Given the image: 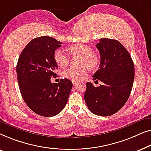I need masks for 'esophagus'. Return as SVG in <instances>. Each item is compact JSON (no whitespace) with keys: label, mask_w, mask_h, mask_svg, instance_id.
<instances>
[{"label":"esophagus","mask_w":151,"mask_h":151,"mask_svg":"<svg viewBox=\"0 0 151 151\" xmlns=\"http://www.w3.org/2000/svg\"><path fill=\"white\" fill-rule=\"evenodd\" d=\"M72 82H73V85H76V84L78 83V82L76 81H72Z\"/></svg>","instance_id":"esophagus-1"}]
</instances>
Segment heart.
Masks as SVG:
<instances>
[{"instance_id": "heart-1", "label": "heart", "mask_w": 151, "mask_h": 151, "mask_svg": "<svg viewBox=\"0 0 151 151\" xmlns=\"http://www.w3.org/2000/svg\"><path fill=\"white\" fill-rule=\"evenodd\" d=\"M68 50L73 57H80V65L83 66L79 69L70 68L63 73L66 78L73 81L81 79L87 74V68L90 70H95L99 67L100 59L99 55L93 52L92 47L85 44H75L68 48ZM54 60L59 67L64 68L69 65L70 57L63 50L58 48L55 50Z\"/></svg>"}]
</instances>
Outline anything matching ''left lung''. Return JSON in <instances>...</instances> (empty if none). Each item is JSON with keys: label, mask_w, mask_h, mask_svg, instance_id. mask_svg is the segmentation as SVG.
Wrapping results in <instances>:
<instances>
[{"label": "left lung", "mask_w": 151, "mask_h": 151, "mask_svg": "<svg viewBox=\"0 0 151 151\" xmlns=\"http://www.w3.org/2000/svg\"><path fill=\"white\" fill-rule=\"evenodd\" d=\"M96 46L101 54V63L93 79L103 83L94 87L87 82L84 99L92 113L109 116L118 112L130 96L135 77L134 63L118 40L102 38Z\"/></svg>", "instance_id": "8db88e82"}]
</instances>
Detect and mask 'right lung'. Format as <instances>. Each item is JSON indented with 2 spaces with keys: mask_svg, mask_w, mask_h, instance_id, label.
<instances>
[{
  "mask_svg": "<svg viewBox=\"0 0 151 151\" xmlns=\"http://www.w3.org/2000/svg\"><path fill=\"white\" fill-rule=\"evenodd\" d=\"M61 44L48 36L35 38L25 46L17 63L22 99L33 111L44 117H52L62 111L73 88V83L67 78L58 83L50 82V78L57 76L55 71L58 68L53 54Z\"/></svg>",
  "mask_w": 151,
  "mask_h": 151,
  "instance_id": "add662e5",
  "label": "right lung"
}]
</instances>
